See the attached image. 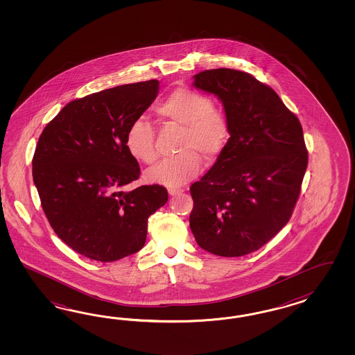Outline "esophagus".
Segmentation results:
<instances>
[{
	"mask_svg": "<svg viewBox=\"0 0 355 355\" xmlns=\"http://www.w3.org/2000/svg\"><path fill=\"white\" fill-rule=\"evenodd\" d=\"M168 193L169 195H172V196H175V195H178V193H183L182 189H178V187H171L169 190H168Z\"/></svg>",
	"mask_w": 355,
	"mask_h": 355,
	"instance_id": "esophagus-1",
	"label": "esophagus"
}]
</instances>
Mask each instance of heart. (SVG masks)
<instances>
[{"mask_svg":"<svg viewBox=\"0 0 355 355\" xmlns=\"http://www.w3.org/2000/svg\"><path fill=\"white\" fill-rule=\"evenodd\" d=\"M162 119L182 128L177 150L178 155L164 159L150 168L144 177L150 183L180 187L202 171V155L207 162H215L225 150L230 138V123L225 112L214 107L209 96L190 88H177L156 107ZM153 129L144 119L131 122L125 135V147L130 156L143 164L156 159Z\"/></svg>","mask_w":355,"mask_h":355,"instance_id":"b5f03b06","label":"heart"}]
</instances>
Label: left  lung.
<instances>
[{
    "instance_id": "1",
    "label": "left lung",
    "mask_w": 355,
    "mask_h": 355,
    "mask_svg": "<svg viewBox=\"0 0 355 355\" xmlns=\"http://www.w3.org/2000/svg\"><path fill=\"white\" fill-rule=\"evenodd\" d=\"M193 86L223 103L230 138L190 187V227L205 251L243 257L291 220L309 162L301 122L270 87L245 71L205 70L193 76Z\"/></svg>"
}]
</instances>
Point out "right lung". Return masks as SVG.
<instances>
[{"mask_svg": "<svg viewBox=\"0 0 355 355\" xmlns=\"http://www.w3.org/2000/svg\"><path fill=\"white\" fill-rule=\"evenodd\" d=\"M159 94L152 79L91 94L64 105L43 130L33 183L54 233L97 261H114L146 243L148 217L168 202L160 184L123 187L139 178L125 147L132 121Z\"/></svg>", "mask_w": 355, "mask_h": 355, "instance_id": "1", "label": "right lung"}]
</instances>
